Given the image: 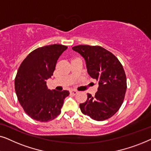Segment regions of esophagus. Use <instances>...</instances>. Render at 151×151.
I'll return each mask as SVG.
<instances>
[{"label":"esophagus","mask_w":151,"mask_h":151,"mask_svg":"<svg viewBox=\"0 0 151 151\" xmlns=\"http://www.w3.org/2000/svg\"><path fill=\"white\" fill-rule=\"evenodd\" d=\"M70 92H71V93H72V94H73V95H76V94H77L78 93V91H76V90H74V89H73V90H71V91H70Z\"/></svg>","instance_id":"obj_1"}]
</instances>
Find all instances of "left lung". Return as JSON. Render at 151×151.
<instances>
[{
    "label": "left lung",
    "instance_id": "1",
    "mask_svg": "<svg viewBox=\"0 0 151 151\" xmlns=\"http://www.w3.org/2000/svg\"><path fill=\"white\" fill-rule=\"evenodd\" d=\"M74 51L85 59L88 73L98 81L94 96L80 104L82 113L97 121H104L114 115L120 108L127 91V76L117 58L100 46L78 45Z\"/></svg>",
    "mask_w": 151,
    "mask_h": 151
}]
</instances>
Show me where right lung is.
I'll return each mask as SVG.
<instances>
[{
	"label": "right lung",
	"mask_w": 151,
	"mask_h": 151,
	"mask_svg": "<svg viewBox=\"0 0 151 151\" xmlns=\"http://www.w3.org/2000/svg\"><path fill=\"white\" fill-rule=\"evenodd\" d=\"M67 46L54 44L32 51L20 64L15 78L18 100L24 112L36 121L53 120L61 113L68 91L47 88L46 80L53 76L57 60Z\"/></svg>",
	"instance_id": "right-lung-1"
}]
</instances>
